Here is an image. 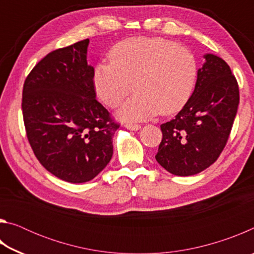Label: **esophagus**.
Wrapping results in <instances>:
<instances>
[{
  "label": "esophagus",
  "mask_w": 254,
  "mask_h": 254,
  "mask_svg": "<svg viewBox=\"0 0 254 254\" xmlns=\"http://www.w3.org/2000/svg\"><path fill=\"white\" fill-rule=\"evenodd\" d=\"M124 127H126L127 130H131V131H137L141 128L140 124H132V123H127Z\"/></svg>",
  "instance_id": "34e87169"
}]
</instances>
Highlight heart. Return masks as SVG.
I'll list each match as a JSON object with an SVG mask.
<instances>
[{
	"instance_id": "obj_1",
	"label": "heart",
	"mask_w": 254,
	"mask_h": 254,
	"mask_svg": "<svg viewBox=\"0 0 254 254\" xmlns=\"http://www.w3.org/2000/svg\"><path fill=\"white\" fill-rule=\"evenodd\" d=\"M197 72L190 50L161 38L139 37L112 48L109 62L95 66L93 85L109 107L119 106L134 89L118 115L124 121H143L182 109L195 87Z\"/></svg>"
}]
</instances>
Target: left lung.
<instances>
[{"mask_svg":"<svg viewBox=\"0 0 254 254\" xmlns=\"http://www.w3.org/2000/svg\"><path fill=\"white\" fill-rule=\"evenodd\" d=\"M194 93L183 110L160 126L156 160L176 176H192L217 160L226 145L240 102L239 85L222 58L207 54Z\"/></svg>","mask_w":254,"mask_h":254,"instance_id":"obj_1","label":"left lung"}]
</instances>
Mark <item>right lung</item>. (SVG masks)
<instances>
[{"label": "right lung", "instance_id": "right-lung-1", "mask_svg": "<svg viewBox=\"0 0 254 254\" xmlns=\"http://www.w3.org/2000/svg\"><path fill=\"white\" fill-rule=\"evenodd\" d=\"M88 39L54 50L25 78L22 113L34 156L59 179L80 184L110 162L120 124L96 100Z\"/></svg>", "mask_w": 254, "mask_h": 254}]
</instances>
